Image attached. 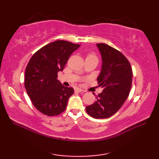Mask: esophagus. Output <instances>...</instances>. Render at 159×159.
<instances>
[{
    "instance_id": "obj_1",
    "label": "esophagus",
    "mask_w": 159,
    "mask_h": 159,
    "mask_svg": "<svg viewBox=\"0 0 159 159\" xmlns=\"http://www.w3.org/2000/svg\"><path fill=\"white\" fill-rule=\"evenodd\" d=\"M74 91H75L76 92H83V89L81 88H79V87H76V88L74 89Z\"/></svg>"
}]
</instances>
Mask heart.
Segmentation results:
<instances>
[{
    "mask_svg": "<svg viewBox=\"0 0 159 159\" xmlns=\"http://www.w3.org/2000/svg\"><path fill=\"white\" fill-rule=\"evenodd\" d=\"M96 57V56L93 55V54H89L88 55H87V57Z\"/></svg>",
    "mask_w": 159,
    "mask_h": 159,
    "instance_id": "obj_1",
    "label": "heart"
}]
</instances>
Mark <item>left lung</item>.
<instances>
[{
	"label": "left lung",
	"mask_w": 159,
	"mask_h": 159,
	"mask_svg": "<svg viewBox=\"0 0 159 159\" xmlns=\"http://www.w3.org/2000/svg\"><path fill=\"white\" fill-rule=\"evenodd\" d=\"M96 45L102 59V70L97 80L103 90L96 96V102L86 107V111L96 119H104L116 113L129 96L133 70L130 62L119 50L106 43Z\"/></svg>",
	"instance_id": "8db88e82"
}]
</instances>
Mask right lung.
I'll return each instance as SVG.
<instances>
[{
	"mask_svg": "<svg viewBox=\"0 0 159 159\" xmlns=\"http://www.w3.org/2000/svg\"><path fill=\"white\" fill-rule=\"evenodd\" d=\"M57 40L38 50L26 67L25 86L34 107L48 116H59L66 110L72 87L63 85L57 73L63 71L72 53L80 47Z\"/></svg>",
	"mask_w": 159,
	"mask_h": 159,
	"instance_id": "obj_1",
	"label": "right lung"
}]
</instances>
